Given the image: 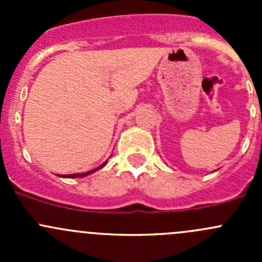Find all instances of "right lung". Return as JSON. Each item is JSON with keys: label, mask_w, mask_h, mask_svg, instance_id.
<instances>
[{"label": "right lung", "mask_w": 262, "mask_h": 262, "mask_svg": "<svg viewBox=\"0 0 262 262\" xmlns=\"http://www.w3.org/2000/svg\"><path fill=\"white\" fill-rule=\"evenodd\" d=\"M107 163V161H105L104 163H102V165H100L99 167H96V168H94V170H91V171H87V172H83V173H72V175H64V176H60V178H68V179H76V178H84V176H87V175H91V173H94V172H96L97 170H100V168H102L104 167L105 165H106Z\"/></svg>", "instance_id": "add662e5"}]
</instances>
